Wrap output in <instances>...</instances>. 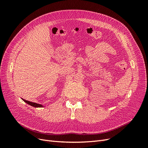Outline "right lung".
<instances>
[{"label":"right lung","instance_id":"add662e5","mask_svg":"<svg viewBox=\"0 0 148 148\" xmlns=\"http://www.w3.org/2000/svg\"><path fill=\"white\" fill-rule=\"evenodd\" d=\"M22 100H23L24 102H25L26 104H28L31 106H33L34 107H42L43 106L41 105V104H37V103H35V102H30V101H26V100H25L23 99H22Z\"/></svg>","mask_w":148,"mask_h":148}]
</instances>
